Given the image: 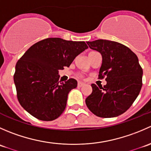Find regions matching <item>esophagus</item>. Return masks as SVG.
<instances>
[{
	"instance_id": "1",
	"label": "esophagus",
	"mask_w": 151,
	"mask_h": 151,
	"mask_svg": "<svg viewBox=\"0 0 151 151\" xmlns=\"http://www.w3.org/2000/svg\"><path fill=\"white\" fill-rule=\"evenodd\" d=\"M85 85V83H83V82H78V87H82V86H83V85Z\"/></svg>"
}]
</instances>
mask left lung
I'll return each instance as SVG.
<instances>
[{
  "label": "left lung",
  "instance_id": "8db88e82",
  "mask_svg": "<svg viewBox=\"0 0 151 151\" xmlns=\"http://www.w3.org/2000/svg\"><path fill=\"white\" fill-rule=\"evenodd\" d=\"M91 49L99 52L102 63L99 78L106 85L97 87L85 99L87 106L100 118H114L124 113L139 95L142 85V68L137 56L129 47L112 41L87 42Z\"/></svg>",
  "mask_w": 151,
  "mask_h": 151
}]
</instances>
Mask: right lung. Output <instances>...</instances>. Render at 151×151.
Listing matches in <instances>:
<instances>
[{
	"label": "right lung",
	"instance_id": "right-lung-1",
	"mask_svg": "<svg viewBox=\"0 0 151 151\" xmlns=\"http://www.w3.org/2000/svg\"><path fill=\"white\" fill-rule=\"evenodd\" d=\"M85 42L48 38L34 44L17 63L14 82L21 106L41 121H50L64 111L71 90L77 82L59 81V70L68 67L88 49Z\"/></svg>",
	"mask_w": 151,
	"mask_h": 151
}]
</instances>
